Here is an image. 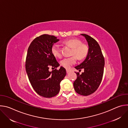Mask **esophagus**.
Returning a JSON list of instances; mask_svg holds the SVG:
<instances>
[{"mask_svg":"<svg viewBox=\"0 0 128 128\" xmlns=\"http://www.w3.org/2000/svg\"><path fill=\"white\" fill-rule=\"evenodd\" d=\"M70 70L66 69V72H67V74H68V73H69V72H70Z\"/></svg>","mask_w":128,"mask_h":128,"instance_id":"obj_1","label":"esophagus"}]
</instances>
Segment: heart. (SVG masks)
Instances as JSON below:
<instances>
[{
    "label": "heart",
    "mask_w": 128,
    "mask_h": 128,
    "mask_svg": "<svg viewBox=\"0 0 128 128\" xmlns=\"http://www.w3.org/2000/svg\"><path fill=\"white\" fill-rule=\"evenodd\" d=\"M64 44L72 48L71 55L73 56L69 58H66L61 61V65L65 68L69 69L71 66L75 64L77 61V58L78 60L84 59L88 52V46L78 38L68 39L63 42ZM51 52L53 55L57 58H61L62 54L61 48L58 44H54L51 48Z\"/></svg>",
    "instance_id": "heart-1"
}]
</instances>
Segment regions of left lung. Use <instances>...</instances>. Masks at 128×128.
I'll list each match as a JSON object with an SVG mask.
<instances>
[{"mask_svg":"<svg viewBox=\"0 0 128 128\" xmlns=\"http://www.w3.org/2000/svg\"><path fill=\"white\" fill-rule=\"evenodd\" d=\"M86 38L88 46V52L84 61L75 68L84 69L82 74L76 72L77 78L74 82L76 92L83 96L94 93L102 80L105 61L100 46L97 42L86 34H81Z\"/></svg>","mask_w":128,"mask_h":128,"instance_id":"obj_1","label":"left lung"}]
</instances>
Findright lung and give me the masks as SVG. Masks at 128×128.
Returning a JSON list of instances; mask_svg holds the SVG:
<instances>
[{"label": "right lung", "mask_w": 128, "mask_h": 128, "mask_svg": "<svg viewBox=\"0 0 128 128\" xmlns=\"http://www.w3.org/2000/svg\"><path fill=\"white\" fill-rule=\"evenodd\" d=\"M59 40L54 35L43 34L36 38L27 51L25 68L29 82L35 92L45 98L57 95L60 84L66 74L65 69L61 67L51 52L52 45ZM52 66L56 69L49 72Z\"/></svg>", "instance_id": "right-lung-1"}]
</instances>
